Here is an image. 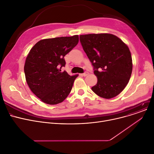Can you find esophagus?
Segmentation results:
<instances>
[{
  "mask_svg": "<svg viewBox=\"0 0 154 154\" xmlns=\"http://www.w3.org/2000/svg\"><path fill=\"white\" fill-rule=\"evenodd\" d=\"M89 74V73H88V71H85V73H82V74H81V75H82L83 76H86L88 75Z\"/></svg>",
  "mask_w": 154,
  "mask_h": 154,
  "instance_id": "obj_1",
  "label": "esophagus"
}]
</instances>
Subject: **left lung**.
<instances>
[{
  "mask_svg": "<svg viewBox=\"0 0 154 154\" xmlns=\"http://www.w3.org/2000/svg\"><path fill=\"white\" fill-rule=\"evenodd\" d=\"M79 40L97 78V84L91 88L93 91L105 99L118 95L132 74V60L128 47L109 33L80 35Z\"/></svg>",
  "mask_w": 154,
  "mask_h": 154,
  "instance_id": "8db88e82",
  "label": "left lung"
}]
</instances>
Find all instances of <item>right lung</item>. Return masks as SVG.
I'll list each match as a JSON object with an SVG mask.
<instances>
[{"label":"right lung","instance_id":"add662e5","mask_svg":"<svg viewBox=\"0 0 154 154\" xmlns=\"http://www.w3.org/2000/svg\"><path fill=\"white\" fill-rule=\"evenodd\" d=\"M79 41L78 35L44 39L36 43L27 56L24 66L26 83L43 103L57 104L70 93L78 75L70 76L65 67L64 57Z\"/></svg>","mask_w":154,"mask_h":154}]
</instances>
